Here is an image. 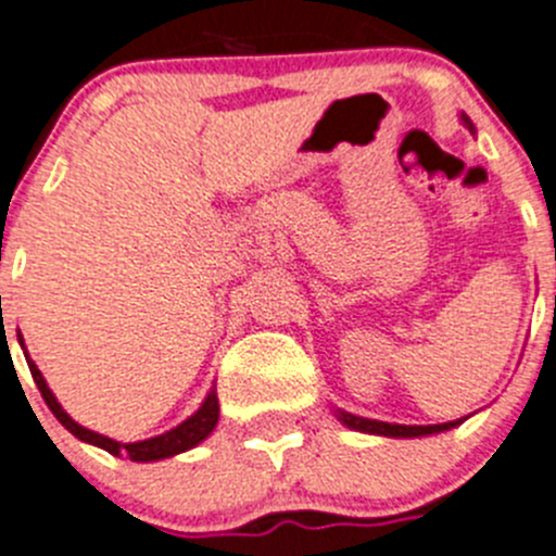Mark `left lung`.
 I'll return each instance as SVG.
<instances>
[{"instance_id":"obj_1","label":"left lung","mask_w":556,"mask_h":556,"mask_svg":"<svg viewBox=\"0 0 556 556\" xmlns=\"http://www.w3.org/2000/svg\"><path fill=\"white\" fill-rule=\"evenodd\" d=\"M463 124L473 132V124L471 118L459 116ZM338 421L346 424L349 429H357V432L365 434H384V438H424V434H438V432H446V429H454L457 424H463V418L457 421H448V424H429V427H407V424H388V421H374V418H359V415L346 413V409H338Z\"/></svg>"}]
</instances>
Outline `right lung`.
I'll use <instances>...</instances> for the list:
<instances>
[{"label":"right lung","mask_w":556,"mask_h":556,"mask_svg":"<svg viewBox=\"0 0 556 556\" xmlns=\"http://www.w3.org/2000/svg\"><path fill=\"white\" fill-rule=\"evenodd\" d=\"M18 343H22V349H24L22 332H18ZM24 357H27V349H24ZM27 365H29V374H33L35 384H38V390H41V396H43V402H47V407L52 409L54 418H58V421L74 434V438L85 440V443H91V446L104 448V452H110V454H116V457L132 459V463H152V459H166V457H174V454L188 452V448L199 446V443H202V440L207 438V434L213 432L218 424V396H216V390H210L207 399L202 402V407H199L197 413L188 418V421L179 424V427L168 429L166 434H157V438L138 440V443H118V440L104 438V434L79 427L72 415L60 407V402L54 399L52 390H49L43 374L38 371V365H35L29 357H27Z\"/></svg>","instance_id":"add662e5"}]
</instances>
